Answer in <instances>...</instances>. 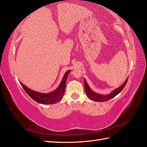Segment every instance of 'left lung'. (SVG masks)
<instances>
[{
  "instance_id": "8db88e82",
  "label": "left lung",
  "mask_w": 147,
  "mask_h": 147,
  "mask_svg": "<svg viewBox=\"0 0 147 147\" xmlns=\"http://www.w3.org/2000/svg\"><path fill=\"white\" fill-rule=\"evenodd\" d=\"M127 80H128V78L126 80V81L124 82V83L122 84L121 86H120L119 88L115 89V90H114L112 92L110 93L109 94L104 95V94H98V93H96V92L93 91L90 88V87L89 86L86 80L84 79V90H85L86 94L88 96V97L92 100L96 101V102H105V101L109 100L113 98L114 97H115L117 94H118L119 93L123 90V89L124 88V86H126V84L127 82Z\"/></svg>"
}]
</instances>
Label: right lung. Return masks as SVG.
<instances>
[{"label":"right lung","mask_w":147,"mask_h":147,"mask_svg":"<svg viewBox=\"0 0 147 147\" xmlns=\"http://www.w3.org/2000/svg\"><path fill=\"white\" fill-rule=\"evenodd\" d=\"M70 70H69L64 74L63 80L60 83L59 86L55 91L48 93H42L35 91L26 87L22 83H20L26 93L35 101L42 104H56L63 98L65 92L67 78L68 75L70 72Z\"/></svg>","instance_id":"obj_1"}]
</instances>
